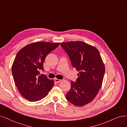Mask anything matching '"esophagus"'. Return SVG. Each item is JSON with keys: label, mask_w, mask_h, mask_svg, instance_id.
<instances>
[{"label": "esophagus", "mask_w": 127, "mask_h": 127, "mask_svg": "<svg viewBox=\"0 0 127 127\" xmlns=\"http://www.w3.org/2000/svg\"><path fill=\"white\" fill-rule=\"evenodd\" d=\"M55 81L56 83H59V82H62V80H59V79H55Z\"/></svg>", "instance_id": "obj_1"}]
</instances>
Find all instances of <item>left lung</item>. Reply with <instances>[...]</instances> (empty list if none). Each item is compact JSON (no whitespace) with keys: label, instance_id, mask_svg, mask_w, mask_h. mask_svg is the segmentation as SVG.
I'll return each instance as SVG.
<instances>
[{"label":"left lung","instance_id":"8db88e82","mask_svg":"<svg viewBox=\"0 0 127 127\" xmlns=\"http://www.w3.org/2000/svg\"><path fill=\"white\" fill-rule=\"evenodd\" d=\"M60 45L79 72L76 82H71L65 98L74 106H84L92 102L102 87L105 70L103 60L97 48L85 42L71 41Z\"/></svg>","mask_w":127,"mask_h":127}]
</instances>
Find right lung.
Returning <instances> with one entry per match:
<instances>
[{
  "instance_id": "right-lung-1",
  "label": "right lung",
  "mask_w": 127,
  "mask_h": 127,
  "mask_svg": "<svg viewBox=\"0 0 127 127\" xmlns=\"http://www.w3.org/2000/svg\"><path fill=\"white\" fill-rule=\"evenodd\" d=\"M59 43L37 42L27 45L17 54L12 65V73L19 93L29 101L39 100L46 96L54 81L40 74L46 56L56 48Z\"/></svg>"
}]
</instances>
